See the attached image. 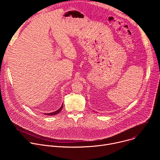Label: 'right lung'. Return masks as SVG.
<instances>
[{"label":"right lung","mask_w":160,"mask_h":160,"mask_svg":"<svg viewBox=\"0 0 160 160\" xmlns=\"http://www.w3.org/2000/svg\"><path fill=\"white\" fill-rule=\"evenodd\" d=\"M62 108H63V104H62L61 106L59 108V109H58L57 111H54V112H49V113H44V115H49V116H50V115H51V116H52V115H57V114H58V113L62 110Z\"/></svg>","instance_id":"right-lung-1"}]
</instances>
